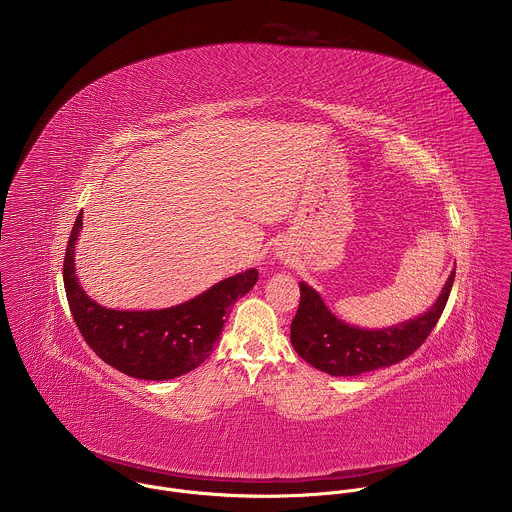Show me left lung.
<instances>
[{
  "mask_svg": "<svg viewBox=\"0 0 512 512\" xmlns=\"http://www.w3.org/2000/svg\"><path fill=\"white\" fill-rule=\"evenodd\" d=\"M455 280L449 274L436 303L420 317L386 329H361L337 319L321 295L299 282V307L292 321L295 353L331 376H355L408 359L428 339L438 323Z\"/></svg>",
  "mask_w": 512,
  "mask_h": 512,
  "instance_id": "obj_1",
  "label": "left lung"
}]
</instances>
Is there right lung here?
<instances>
[{"label": "right lung", "instance_id": "right-lung-1", "mask_svg": "<svg viewBox=\"0 0 512 512\" xmlns=\"http://www.w3.org/2000/svg\"><path fill=\"white\" fill-rule=\"evenodd\" d=\"M80 228L82 215L74 222L63 264L74 323L106 365L134 378L169 380L205 363L219 341L230 307L258 282V270L250 268L175 307L108 309L90 299L76 278L74 244Z\"/></svg>", "mask_w": 512, "mask_h": 512}]
</instances>
